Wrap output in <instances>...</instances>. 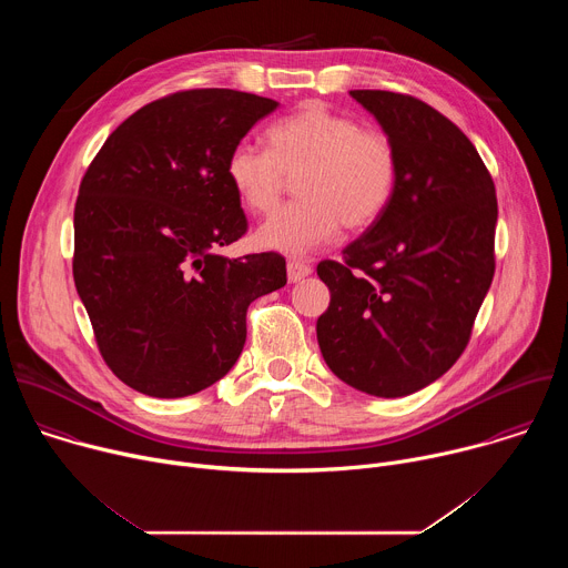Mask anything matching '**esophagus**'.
<instances>
[{
    "label": "esophagus",
    "mask_w": 568,
    "mask_h": 568,
    "mask_svg": "<svg viewBox=\"0 0 568 568\" xmlns=\"http://www.w3.org/2000/svg\"><path fill=\"white\" fill-rule=\"evenodd\" d=\"M312 274V267L307 265V263H303V261H290L287 263V281L290 283H301L303 278H307Z\"/></svg>",
    "instance_id": "obj_1"
}]
</instances>
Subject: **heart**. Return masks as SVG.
<instances>
[{
	"mask_svg": "<svg viewBox=\"0 0 568 568\" xmlns=\"http://www.w3.org/2000/svg\"><path fill=\"white\" fill-rule=\"evenodd\" d=\"M270 150L242 141L226 156V180L254 213H272L287 178H298L301 202L276 211L258 231L265 250L303 256L331 242L342 224L366 229L388 209L399 156L382 130H366L348 114L305 103L267 128Z\"/></svg>",
	"mask_w": 568,
	"mask_h": 568,
	"instance_id": "heart-1",
	"label": "heart"
}]
</instances>
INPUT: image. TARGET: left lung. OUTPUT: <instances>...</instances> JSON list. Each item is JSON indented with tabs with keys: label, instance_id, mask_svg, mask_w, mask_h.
Wrapping results in <instances>:
<instances>
[{
	"label": "left lung",
	"instance_id": "obj_1",
	"mask_svg": "<svg viewBox=\"0 0 568 568\" xmlns=\"http://www.w3.org/2000/svg\"><path fill=\"white\" fill-rule=\"evenodd\" d=\"M351 97L393 139L399 175L344 261L318 263L331 305L316 339L342 382L402 397L447 373L469 342L495 276V182L471 141L427 103L382 90Z\"/></svg>",
	"mask_w": 568,
	"mask_h": 568
}]
</instances>
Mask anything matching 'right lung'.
I'll use <instances>...</instances> for the list:
<instances>
[{
    "label": "right lung",
    "mask_w": 568,
    "mask_h": 568,
    "mask_svg": "<svg viewBox=\"0 0 568 568\" xmlns=\"http://www.w3.org/2000/svg\"><path fill=\"white\" fill-rule=\"evenodd\" d=\"M276 101L189 90L148 103L103 143L73 211V281L99 351L130 388L193 395L247 339V307L287 283L274 252L226 258L247 231L224 166Z\"/></svg>",
    "instance_id": "right-lung-1"
}]
</instances>
